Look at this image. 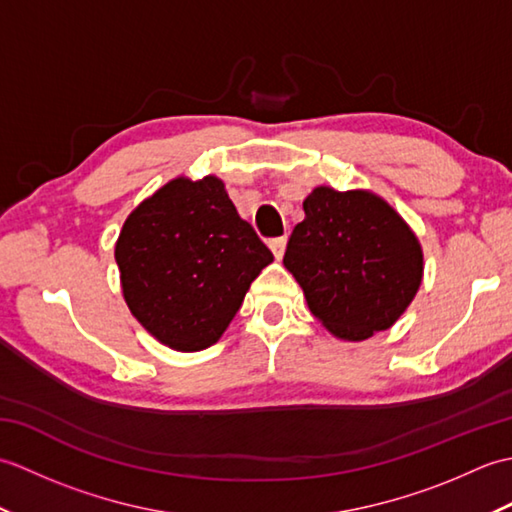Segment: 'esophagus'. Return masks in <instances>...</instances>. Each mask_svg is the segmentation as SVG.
<instances>
[{
    "instance_id": "1",
    "label": "esophagus",
    "mask_w": 512,
    "mask_h": 512,
    "mask_svg": "<svg viewBox=\"0 0 512 512\" xmlns=\"http://www.w3.org/2000/svg\"><path fill=\"white\" fill-rule=\"evenodd\" d=\"M286 244H288V237H286V235H284V237H275V239H270V242H268L270 250H273V255H275L277 259L284 257V253H286Z\"/></svg>"
}]
</instances>
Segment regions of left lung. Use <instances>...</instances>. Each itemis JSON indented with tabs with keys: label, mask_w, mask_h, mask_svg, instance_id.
<instances>
[{
	"label": "left lung",
	"mask_w": 512,
	"mask_h": 512,
	"mask_svg": "<svg viewBox=\"0 0 512 512\" xmlns=\"http://www.w3.org/2000/svg\"><path fill=\"white\" fill-rule=\"evenodd\" d=\"M288 239L284 266L310 312L343 341L387 330L422 284V248L407 222L369 191L317 187Z\"/></svg>",
	"instance_id": "obj_1"
}]
</instances>
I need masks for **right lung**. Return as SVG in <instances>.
<instances>
[{
	"label": "right lung",
	"mask_w": 512,
	"mask_h": 512,
	"mask_svg": "<svg viewBox=\"0 0 512 512\" xmlns=\"http://www.w3.org/2000/svg\"><path fill=\"white\" fill-rule=\"evenodd\" d=\"M114 257L129 310L178 352L217 343L250 284L273 262L215 176L176 178L140 202Z\"/></svg>",
	"instance_id": "add662e5"
}]
</instances>
